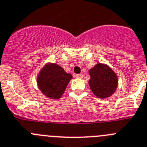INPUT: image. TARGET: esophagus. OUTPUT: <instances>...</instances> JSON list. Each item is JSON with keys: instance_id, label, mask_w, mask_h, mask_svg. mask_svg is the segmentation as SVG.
I'll return each mask as SVG.
<instances>
[{"instance_id": "obj_1", "label": "esophagus", "mask_w": 147, "mask_h": 147, "mask_svg": "<svg viewBox=\"0 0 147 147\" xmlns=\"http://www.w3.org/2000/svg\"><path fill=\"white\" fill-rule=\"evenodd\" d=\"M75 77L77 78H83V75L82 74H77V75H75Z\"/></svg>"}]
</instances>
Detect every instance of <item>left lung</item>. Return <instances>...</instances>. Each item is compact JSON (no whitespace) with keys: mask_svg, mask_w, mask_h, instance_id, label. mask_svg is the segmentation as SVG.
I'll list each match as a JSON object with an SVG mask.
<instances>
[{"mask_svg":"<svg viewBox=\"0 0 147 147\" xmlns=\"http://www.w3.org/2000/svg\"><path fill=\"white\" fill-rule=\"evenodd\" d=\"M88 73L91 76L88 84L96 97L105 99L114 93L118 86V78L111 67L100 63L89 69Z\"/></svg>","mask_w":147,"mask_h":147,"instance_id":"left-lung-1","label":"left lung"}]
</instances>
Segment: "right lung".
Masks as SVG:
<instances>
[{
  "label": "right lung",
  "instance_id": "1",
  "mask_svg": "<svg viewBox=\"0 0 147 147\" xmlns=\"http://www.w3.org/2000/svg\"><path fill=\"white\" fill-rule=\"evenodd\" d=\"M72 78L71 74L55 63H48L40 70L36 82L41 92L48 98L57 99L65 92L69 82Z\"/></svg>",
  "mask_w": 147,
  "mask_h": 147
}]
</instances>
